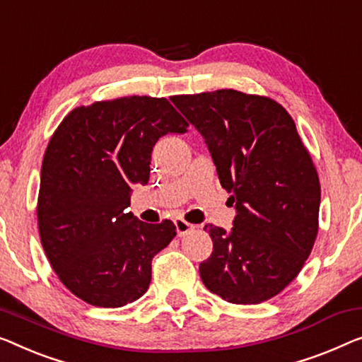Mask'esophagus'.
I'll use <instances>...</instances> for the list:
<instances>
[{"instance_id": "1", "label": "esophagus", "mask_w": 362, "mask_h": 362, "mask_svg": "<svg viewBox=\"0 0 362 362\" xmlns=\"http://www.w3.org/2000/svg\"><path fill=\"white\" fill-rule=\"evenodd\" d=\"M174 224H175L177 235H179V237L187 235L188 233H192V230L195 229V226L190 224V223H187V221H183V219H175Z\"/></svg>"}]
</instances>
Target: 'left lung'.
<instances>
[{
    "label": "left lung",
    "mask_w": 362,
    "mask_h": 362,
    "mask_svg": "<svg viewBox=\"0 0 362 362\" xmlns=\"http://www.w3.org/2000/svg\"><path fill=\"white\" fill-rule=\"evenodd\" d=\"M170 100L202 133L237 209L230 233L204 226L213 253L199 263L203 284L233 304L274 298L319 233V174L294 120L276 100L234 89Z\"/></svg>",
    "instance_id": "left-lung-1"
}]
</instances>
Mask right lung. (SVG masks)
I'll return each mask as SVG.
<instances>
[{
	"mask_svg": "<svg viewBox=\"0 0 362 362\" xmlns=\"http://www.w3.org/2000/svg\"><path fill=\"white\" fill-rule=\"evenodd\" d=\"M188 123L165 97L129 95L71 110L48 141L37 199L40 242L60 281L90 305L146 293L151 262L175 237L165 219L128 213L132 183H148L160 136Z\"/></svg>",
	"mask_w": 362,
	"mask_h": 362,
	"instance_id": "obj_1",
	"label": "right lung"
}]
</instances>
